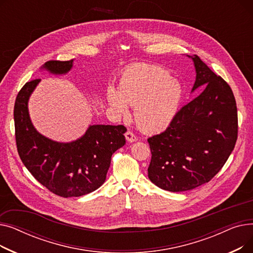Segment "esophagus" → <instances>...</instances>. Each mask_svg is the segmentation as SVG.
I'll return each mask as SVG.
<instances>
[{
    "label": "esophagus",
    "mask_w": 253,
    "mask_h": 253,
    "mask_svg": "<svg viewBox=\"0 0 253 253\" xmlns=\"http://www.w3.org/2000/svg\"><path fill=\"white\" fill-rule=\"evenodd\" d=\"M125 137H126V140L129 142H134L137 140V137L132 131H127L125 133Z\"/></svg>",
    "instance_id": "1"
}]
</instances>
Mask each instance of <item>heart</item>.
Here are the masks:
<instances>
[{
	"label": "heart",
	"mask_w": 253,
	"mask_h": 253,
	"mask_svg": "<svg viewBox=\"0 0 253 253\" xmlns=\"http://www.w3.org/2000/svg\"><path fill=\"white\" fill-rule=\"evenodd\" d=\"M183 96L181 84L161 66L140 65L125 71L119 89L109 86L105 99L118 117L129 116L134 108L138 128L157 133L169 127L176 117Z\"/></svg>",
	"instance_id": "b5f03b06"
}]
</instances>
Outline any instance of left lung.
Listing matches in <instances>:
<instances>
[{
	"instance_id": "left-lung-1",
	"label": "left lung",
	"mask_w": 253,
	"mask_h": 253,
	"mask_svg": "<svg viewBox=\"0 0 253 253\" xmlns=\"http://www.w3.org/2000/svg\"><path fill=\"white\" fill-rule=\"evenodd\" d=\"M192 92L204 90L177 113L169 127L148 139L150 180L169 192L190 191L208 182L233 152L238 135L237 105L222 78L194 55Z\"/></svg>"
}]
</instances>
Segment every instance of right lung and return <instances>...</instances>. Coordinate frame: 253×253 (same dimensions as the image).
<instances>
[{"mask_svg": "<svg viewBox=\"0 0 253 253\" xmlns=\"http://www.w3.org/2000/svg\"><path fill=\"white\" fill-rule=\"evenodd\" d=\"M74 60L47 61L41 68L52 75L68 74ZM41 80H33L19 91L14 105L17 151L32 175L53 194L63 198L94 192L103 184L112 155L125 144L123 125H89L76 140H52L35 128L29 100Z\"/></svg>", "mask_w": 253, "mask_h": 253, "instance_id": "obj_1", "label": "right lung"}]
</instances>
